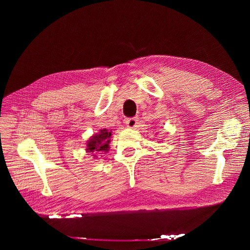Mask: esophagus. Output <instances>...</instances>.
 I'll return each mask as SVG.
<instances>
[{
	"mask_svg": "<svg viewBox=\"0 0 250 250\" xmlns=\"http://www.w3.org/2000/svg\"><path fill=\"white\" fill-rule=\"evenodd\" d=\"M126 125L128 128H135L138 125L137 118H130L126 120Z\"/></svg>",
	"mask_w": 250,
	"mask_h": 250,
	"instance_id": "obj_1",
	"label": "esophagus"
}]
</instances>
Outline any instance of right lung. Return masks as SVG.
<instances>
[{
	"label": "right lung",
	"instance_id": "1",
	"mask_svg": "<svg viewBox=\"0 0 250 250\" xmlns=\"http://www.w3.org/2000/svg\"><path fill=\"white\" fill-rule=\"evenodd\" d=\"M111 133L112 130L103 128L98 133L93 134L86 143V152L93 154L94 158L97 157L96 154H99L100 152H107L109 150V143L112 135Z\"/></svg>",
	"mask_w": 250,
	"mask_h": 250
}]
</instances>
